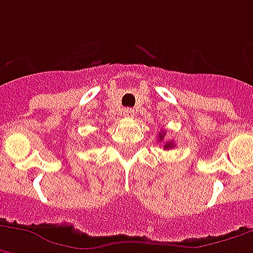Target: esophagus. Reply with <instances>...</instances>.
Returning <instances> with one entry per match:
<instances>
[{
    "label": "esophagus",
    "mask_w": 253,
    "mask_h": 253,
    "mask_svg": "<svg viewBox=\"0 0 253 253\" xmlns=\"http://www.w3.org/2000/svg\"><path fill=\"white\" fill-rule=\"evenodd\" d=\"M134 113H136V112H134L133 109H130V107H126V109L123 110V115L126 116V117H133Z\"/></svg>",
    "instance_id": "esophagus-1"
}]
</instances>
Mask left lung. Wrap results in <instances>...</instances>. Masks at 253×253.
I'll return each instance as SVG.
<instances>
[{"label":"left lung","mask_w":253,"mask_h":253,"mask_svg":"<svg viewBox=\"0 0 253 253\" xmlns=\"http://www.w3.org/2000/svg\"><path fill=\"white\" fill-rule=\"evenodd\" d=\"M163 137H164V133H159L160 141L163 140ZM171 147H174V144H172L171 141H169V143H166V146H164V148H166V150H167V148H171Z\"/></svg>","instance_id":"1"}]
</instances>
